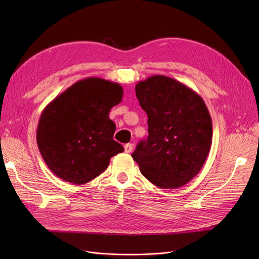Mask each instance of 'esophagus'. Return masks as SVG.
Masks as SVG:
<instances>
[{"instance_id": "34e87169", "label": "esophagus", "mask_w": 259, "mask_h": 259, "mask_svg": "<svg viewBox=\"0 0 259 259\" xmlns=\"http://www.w3.org/2000/svg\"><path fill=\"white\" fill-rule=\"evenodd\" d=\"M124 148H125V152H126V153H130V152L132 151L133 146H132V144H126Z\"/></svg>"}]
</instances>
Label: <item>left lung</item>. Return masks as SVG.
Masks as SVG:
<instances>
[{
  "label": "left lung",
  "mask_w": 259,
  "mask_h": 259,
  "mask_svg": "<svg viewBox=\"0 0 259 259\" xmlns=\"http://www.w3.org/2000/svg\"><path fill=\"white\" fill-rule=\"evenodd\" d=\"M148 115V138L132 153L145 178L176 189L198 174L212 145V119L199 94L181 81L152 75L135 86Z\"/></svg>",
  "instance_id": "1"
}]
</instances>
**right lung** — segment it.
I'll return each instance as SVG.
<instances>
[{
	"instance_id": "1",
	"label": "right lung",
	"mask_w": 259,
	"mask_h": 259,
	"mask_svg": "<svg viewBox=\"0 0 259 259\" xmlns=\"http://www.w3.org/2000/svg\"><path fill=\"white\" fill-rule=\"evenodd\" d=\"M122 87L100 77L74 83L50 102L38 119L36 143L48 168L65 182L84 185L103 173L124 151L113 140L111 108Z\"/></svg>"
}]
</instances>
